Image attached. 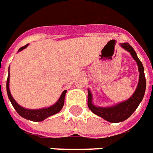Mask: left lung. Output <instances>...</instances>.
Wrapping results in <instances>:
<instances>
[{
	"instance_id": "1",
	"label": "left lung",
	"mask_w": 153,
	"mask_h": 153,
	"mask_svg": "<svg viewBox=\"0 0 153 153\" xmlns=\"http://www.w3.org/2000/svg\"><path fill=\"white\" fill-rule=\"evenodd\" d=\"M121 46H123L125 50L130 52V54L137 62V66H138V70L140 72L139 82L133 95L127 101L111 107H95L91 102V93L89 90H88V96H87V104H88L89 109L96 115L102 117L103 119L107 120L110 123H121V122L125 121L134 112L135 110L139 106L140 102H142L145 94V90H146V78H145L143 63L137 57L134 49L128 43H123L121 44Z\"/></svg>"
}]
</instances>
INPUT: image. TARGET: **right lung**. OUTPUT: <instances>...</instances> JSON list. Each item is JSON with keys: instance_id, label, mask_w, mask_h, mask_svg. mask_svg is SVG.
I'll return each mask as SVG.
<instances>
[{"instance_id": "1", "label": "right lung", "mask_w": 153, "mask_h": 153, "mask_svg": "<svg viewBox=\"0 0 153 153\" xmlns=\"http://www.w3.org/2000/svg\"><path fill=\"white\" fill-rule=\"evenodd\" d=\"M27 46L28 45L22 46L18 51H20L25 49ZM9 76H10V73L8 74V77H7V81H6V91H7V95H8V97L10 99V102H11L12 106L15 108V110L16 111L17 113L20 116H22V117L30 120V121H33V122H42L44 119H46V117H50L51 115L56 114V113H57V112H59L60 111L62 110L63 105H64V100H65V95H66V90L64 91L62 93L60 98L57 101V102L54 104L53 106H51V107H47V108H42V109H38V110L26 109L24 107H21L19 104H17L16 102L14 100V98L12 97V96L10 95V89H9Z\"/></svg>"}]
</instances>
